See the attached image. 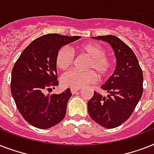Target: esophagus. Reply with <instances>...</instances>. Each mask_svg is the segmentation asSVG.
<instances>
[{
    "mask_svg": "<svg viewBox=\"0 0 154 154\" xmlns=\"http://www.w3.org/2000/svg\"><path fill=\"white\" fill-rule=\"evenodd\" d=\"M70 91H71L72 94H76L77 91H79V89H70Z\"/></svg>",
    "mask_w": 154,
    "mask_h": 154,
    "instance_id": "obj_1",
    "label": "esophagus"
}]
</instances>
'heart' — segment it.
I'll return each mask as SVG.
<instances>
[{
  "instance_id": "b5f03b06",
  "label": "heart",
  "mask_w": 154,
  "mask_h": 154,
  "mask_svg": "<svg viewBox=\"0 0 154 154\" xmlns=\"http://www.w3.org/2000/svg\"><path fill=\"white\" fill-rule=\"evenodd\" d=\"M78 53L88 56L89 60L86 64L87 71H69L61 77L63 86L71 89H81L87 85L93 84L97 81V74L101 79H105L110 76L113 69L112 58L105 55V48L97 43L82 44L76 47ZM73 62V55L66 48H60L57 53L55 64L57 69L65 71L69 69Z\"/></svg>"
}]
</instances>
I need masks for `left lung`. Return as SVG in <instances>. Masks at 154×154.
I'll use <instances>...</instances> for the list:
<instances>
[{"instance_id": "left-lung-1", "label": "left lung", "mask_w": 154, "mask_h": 154, "mask_svg": "<svg viewBox=\"0 0 154 154\" xmlns=\"http://www.w3.org/2000/svg\"><path fill=\"white\" fill-rule=\"evenodd\" d=\"M93 38L108 42L112 46L117 66L113 74L101 87L109 95L103 97L94 92L88 101V111L97 124L113 129L129 119L141 99L143 72L133 50L118 37L107 35Z\"/></svg>"}]
</instances>
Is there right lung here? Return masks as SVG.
<instances>
[{
  "instance_id": "obj_1",
  "label": "right lung",
  "mask_w": 154,
  "mask_h": 154,
  "mask_svg": "<svg viewBox=\"0 0 154 154\" xmlns=\"http://www.w3.org/2000/svg\"><path fill=\"white\" fill-rule=\"evenodd\" d=\"M49 33L38 37L21 53L12 70L11 94L24 119L38 129H49L61 122L72 94H45L57 86L55 57L65 45L80 39Z\"/></svg>"
}]
</instances>
